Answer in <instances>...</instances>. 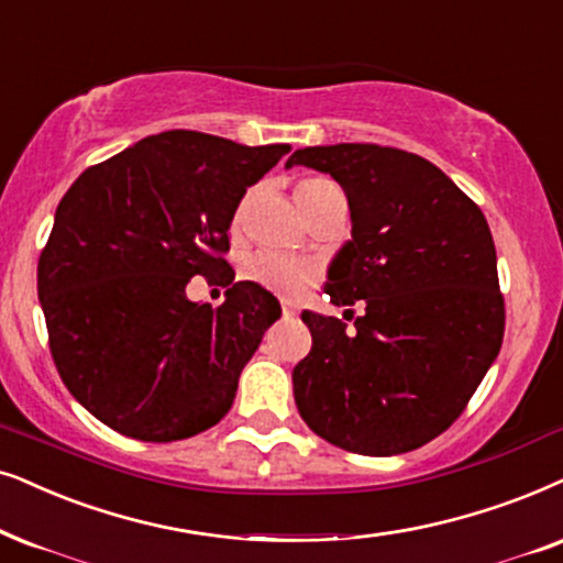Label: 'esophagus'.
Listing matches in <instances>:
<instances>
[{
  "label": "esophagus",
  "instance_id": "esophagus-1",
  "mask_svg": "<svg viewBox=\"0 0 563 563\" xmlns=\"http://www.w3.org/2000/svg\"><path fill=\"white\" fill-rule=\"evenodd\" d=\"M279 305H282V312H284V316H297V312H299L297 305L291 302V299H287V297H282V299H279Z\"/></svg>",
  "mask_w": 563,
  "mask_h": 563
}]
</instances>
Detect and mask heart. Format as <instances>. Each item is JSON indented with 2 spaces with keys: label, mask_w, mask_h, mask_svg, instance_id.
Instances as JSON below:
<instances>
[{
  "label": "heart",
  "mask_w": 563,
  "mask_h": 563,
  "mask_svg": "<svg viewBox=\"0 0 563 563\" xmlns=\"http://www.w3.org/2000/svg\"><path fill=\"white\" fill-rule=\"evenodd\" d=\"M331 186H335L333 180L323 178V175H312V178H305L297 186V199H305L308 194H316L320 188ZM245 276L251 282L261 284V287H266L268 291H276V295L299 297L318 282L320 266L316 261L295 258V255L258 253L245 264Z\"/></svg>",
  "instance_id": "b5f03b06"
}]
</instances>
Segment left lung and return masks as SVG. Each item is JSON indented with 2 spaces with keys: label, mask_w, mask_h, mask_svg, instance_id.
<instances>
[{
  "label": "left lung",
  "mask_w": 563,
  "mask_h": 563,
  "mask_svg": "<svg viewBox=\"0 0 563 563\" xmlns=\"http://www.w3.org/2000/svg\"><path fill=\"white\" fill-rule=\"evenodd\" d=\"M295 165L344 188L352 240L323 291L333 305L364 299L352 331L302 312L312 349L291 372L299 416L360 455L421 448L463 413L501 349L505 299L484 211L404 150L328 144L297 150Z\"/></svg>",
  "instance_id": "obj_1"
}]
</instances>
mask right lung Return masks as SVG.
<instances>
[{
  "mask_svg": "<svg viewBox=\"0 0 563 563\" xmlns=\"http://www.w3.org/2000/svg\"><path fill=\"white\" fill-rule=\"evenodd\" d=\"M289 150L173 129L87 167L64 194L38 299L58 375L95 419L173 442L230 411L282 308L261 284L235 282L222 253L247 186ZM194 275L231 284L217 311L185 297Z\"/></svg>",
  "mask_w": 563,
  "mask_h": 563,
  "instance_id": "obj_1",
  "label": "right lung"
}]
</instances>
